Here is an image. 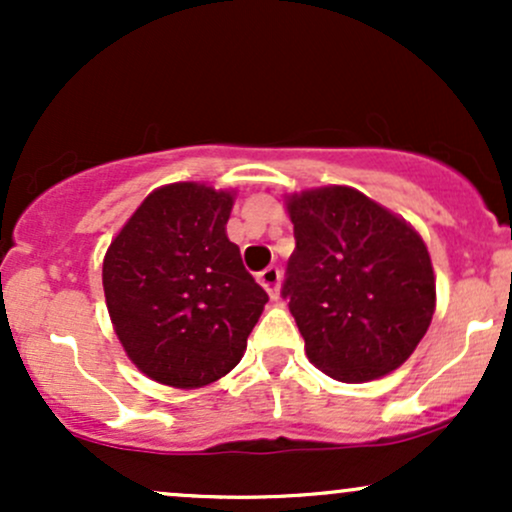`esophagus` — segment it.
Wrapping results in <instances>:
<instances>
[{"mask_svg":"<svg viewBox=\"0 0 512 512\" xmlns=\"http://www.w3.org/2000/svg\"><path fill=\"white\" fill-rule=\"evenodd\" d=\"M262 289L269 293V298H279V286H281V272L279 267H267L260 274Z\"/></svg>","mask_w":512,"mask_h":512,"instance_id":"esophagus-1","label":"esophagus"}]
</instances>
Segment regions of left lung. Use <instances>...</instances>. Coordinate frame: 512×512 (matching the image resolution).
<instances>
[{
  "label": "left lung",
  "mask_w": 512,
  "mask_h": 512,
  "mask_svg": "<svg viewBox=\"0 0 512 512\" xmlns=\"http://www.w3.org/2000/svg\"><path fill=\"white\" fill-rule=\"evenodd\" d=\"M286 207L296 250L281 296L310 363L342 383L392 373L414 354L436 310L426 243L354 187L305 190Z\"/></svg>",
  "instance_id": "8db88e82"
}]
</instances>
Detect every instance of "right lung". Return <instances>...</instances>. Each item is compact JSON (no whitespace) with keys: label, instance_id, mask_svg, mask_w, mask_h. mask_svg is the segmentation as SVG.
I'll return each mask as SVG.
<instances>
[{"label":"right lung","instance_id":"add662e5","mask_svg":"<svg viewBox=\"0 0 512 512\" xmlns=\"http://www.w3.org/2000/svg\"><path fill=\"white\" fill-rule=\"evenodd\" d=\"M231 209V192L199 182L158 187L105 252L115 334L156 383L192 390L223 378L269 301L226 236Z\"/></svg>","mask_w":512,"mask_h":512}]
</instances>
